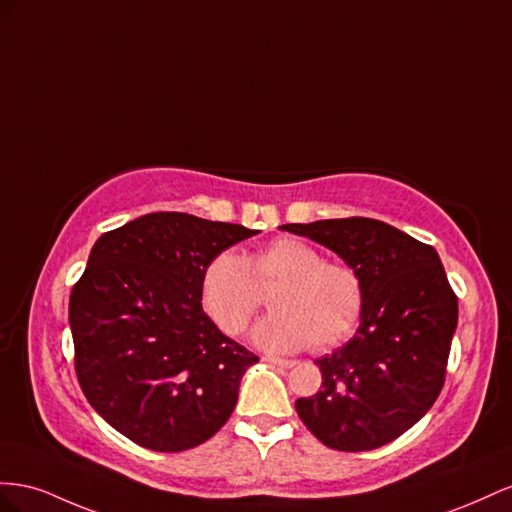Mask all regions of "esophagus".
<instances>
[{
  "mask_svg": "<svg viewBox=\"0 0 512 512\" xmlns=\"http://www.w3.org/2000/svg\"><path fill=\"white\" fill-rule=\"evenodd\" d=\"M264 360L270 364H276V367H283V369H291L296 364L294 360H285V358H276V356H264Z\"/></svg>",
  "mask_w": 512,
  "mask_h": 512,
  "instance_id": "esophagus-1",
  "label": "esophagus"
}]
</instances>
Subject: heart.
Returning <instances> with one entry per match:
<instances>
[{"label":"heart","instance_id":"heart-1","mask_svg":"<svg viewBox=\"0 0 512 512\" xmlns=\"http://www.w3.org/2000/svg\"><path fill=\"white\" fill-rule=\"evenodd\" d=\"M272 313L257 321L253 341L272 352H300L313 343L328 349L354 332L364 302L354 268L324 261L311 244L279 238L248 257L233 251L214 255L201 272V309L227 337L240 334L268 287Z\"/></svg>","mask_w":512,"mask_h":512}]
</instances>
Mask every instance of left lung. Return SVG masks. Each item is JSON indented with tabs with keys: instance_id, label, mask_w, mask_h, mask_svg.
<instances>
[{
	"instance_id": "left-lung-1",
	"label": "left lung",
	"mask_w": 512,
	"mask_h": 512,
	"mask_svg": "<svg viewBox=\"0 0 512 512\" xmlns=\"http://www.w3.org/2000/svg\"><path fill=\"white\" fill-rule=\"evenodd\" d=\"M281 229L337 253L362 281L360 326L319 358L321 390L296 412L321 444L360 452L397 440L440 397L457 296L440 255L375 218H330Z\"/></svg>"
}]
</instances>
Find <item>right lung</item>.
I'll return each instance as SVG.
<instances>
[{"label":"right lung","mask_w":512,"mask_h":512,"mask_svg":"<svg viewBox=\"0 0 512 512\" xmlns=\"http://www.w3.org/2000/svg\"><path fill=\"white\" fill-rule=\"evenodd\" d=\"M255 229L184 212L135 218L96 240L68 319L81 390L135 444L180 452L221 429L259 358L199 300L208 261Z\"/></svg>","instance_id":"add662e5"}]
</instances>
